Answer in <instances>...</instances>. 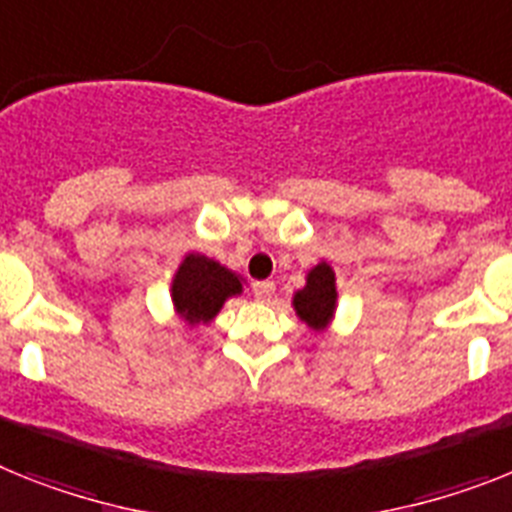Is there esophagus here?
Instances as JSON below:
<instances>
[{
    "instance_id": "esophagus-1",
    "label": "esophagus",
    "mask_w": 512,
    "mask_h": 512,
    "mask_svg": "<svg viewBox=\"0 0 512 512\" xmlns=\"http://www.w3.org/2000/svg\"><path fill=\"white\" fill-rule=\"evenodd\" d=\"M252 294H255L257 302H268L270 296L276 294V283H273V281H257V283H252Z\"/></svg>"
}]
</instances>
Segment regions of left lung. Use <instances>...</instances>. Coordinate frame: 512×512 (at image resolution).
Returning a JSON list of instances; mask_svg holds the SVG:
<instances>
[{
	"mask_svg": "<svg viewBox=\"0 0 512 512\" xmlns=\"http://www.w3.org/2000/svg\"><path fill=\"white\" fill-rule=\"evenodd\" d=\"M296 315L312 328H325L336 309V276L330 265L320 263L309 270L307 286L294 296Z\"/></svg>",
	"mask_w": 512,
	"mask_h": 512,
	"instance_id": "obj_1",
	"label": "left lung"
}]
</instances>
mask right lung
Returning a JSON list of instances; mask_svg holds the SVG:
<instances>
[{
	"label": "right lung",
	"instance_id": "right-lung-1",
	"mask_svg": "<svg viewBox=\"0 0 512 512\" xmlns=\"http://www.w3.org/2000/svg\"><path fill=\"white\" fill-rule=\"evenodd\" d=\"M239 291H242V283L231 270L218 265L216 260H208L205 255H187L171 286V299L179 317L190 325H197V322L213 320L223 302Z\"/></svg>",
	"mask_w": 512,
	"mask_h": 512
}]
</instances>
